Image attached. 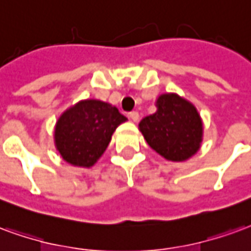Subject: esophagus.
<instances>
[{
    "label": "esophagus",
    "instance_id": "34e87169",
    "mask_svg": "<svg viewBox=\"0 0 251 251\" xmlns=\"http://www.w3.org/2000/svg\"><path fill=\"white\" fill-rule=\"evenodd\" d=\"M129 118L132 119V122H135V123H136V122L139 120V112H138V111H132V112L129 113Z\"/></svg>",
    "mask_w": 251,
    "mask_h": 251
}]
</instances>
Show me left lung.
<instances>
[{"instance_id":"8db88e82","label":"left lung","mask_w":251,"mask_h":251,"mask_svg":"<svg viewBox=\"0 0 251 251\" xmlns=\"http://www.w3.org/2000/svg\"><path fill=\"white\" fill-rule=\"evenodd\" d=\"M156 108L139 123L148 146L171 162H183L198 152L203 124L197 108L176 93L160 95Z\"/></svg>"}]
</instances>
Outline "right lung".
I'll return each instance as SVG.
<instances>
[{
    "mask_svg": "<svg viewBox=\"0 0 251 251\" xmlns=\"http://www.w3.org/2000/svg\"><path fill=\"white\" fill-rule=\"evenodd\" d=\"M127 120L116 107L83 100L67 109L54 128V144L65 162L92 167L107 150L115 129Z\"/></svg>",
    "mask_w": 251,
    "mask_h": 251,
    "instance_id": "add662e5",
    "label": "right lung"
}]
</instances>
